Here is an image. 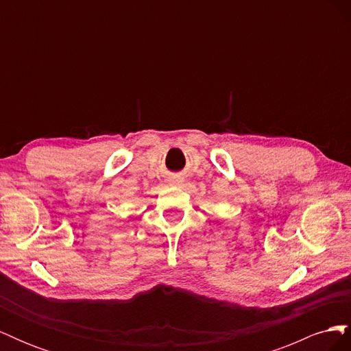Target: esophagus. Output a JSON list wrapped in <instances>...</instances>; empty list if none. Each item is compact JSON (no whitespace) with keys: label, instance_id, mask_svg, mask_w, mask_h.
<instances>
[{"label":"esophagus","instance_id":"34e87169","mask_svg":"<svg viewBox=\"0 0 351 351\" xmlns=\"http://www.w3.org/2000/svg\"><path fill=\"white\" fill-rule=\"evenodd\" d=\"M169 183H171V184H180V183H183V178L173 177L171 180H169Z\"/></svg>","mask_w":351,"mask_h":351}]
</instances>
